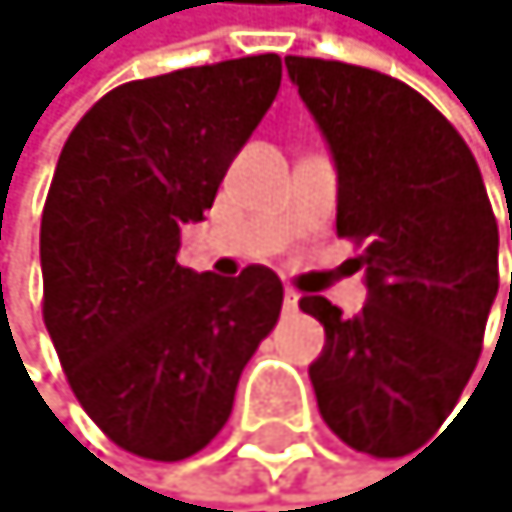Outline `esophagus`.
Returning <instances> with one entry per match:
<instances>
[{
	"instance_id": "1",
	"label": "esophagus",
	"mask_w": 512,
	"mask_h": 512,
	"mask_svg": "<svg viewBox=\"0 0 512 512\" xmlns=\"http://www.w3.org/2000/svg\"><path fill=\"white\" fill-rule=\"evenodd\" d=\"M297 301H301V294H297L294 288H284V307H288V311H294Z\"/></svg>"
}]
</instances>
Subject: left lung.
Instances as JSON below:
<instances>
[{"label":"left lung","instance_id":"left-lung-1","mask_svg":"<svg viewBox=\"0 0 512 512\" xmlns=\"http://www.w3.org/2000/svg\"><path fill=\"white\" fill-rule=\"evenodd\" d=\"M284 65L331 148L337 234L364 244L361 314L301 297L324 324L307 367L317 410L347 447L404 457L437 434L480 361L500 288L497 218L477 158L420 92L347 62Z\"/></svg>","mask_w":512,"mask_h":512}]
</instances>
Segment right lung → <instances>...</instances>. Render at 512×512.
I'll list each match as a JSON object with an SVG mask.
<instances>
[{
    "label": "right lung",
    "instance_id": "right-lung-1",
    "mask_svg": "<svg viewBox=\"0 0 512 512\" xmlns=\"http://www.w3.org/2000/svg\"><path fill=\"white\" fill-rule=\"evenodd\" d=\"M278 88V55L125 82L55 165L39 234L45 327L85 414L138 457L208 447L278 324L271 268L218 278L178 264L181 228L205 221Z\"/></svg>",
    "mask_w": 512,
    "mask_h": 512
}]
</instances>
